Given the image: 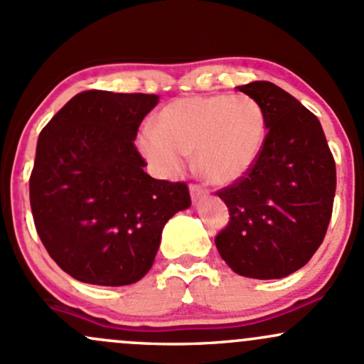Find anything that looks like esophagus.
Wrapping results in <instances>:
<instances>
[{
    "mask_svg": "<svg viewBox=\"0 0 364 364\" xmlns=\"http://www.w3.org/2000/svg\"><path fill=\"white\" fill-rule=\"evenodd\" d=\"M190 195L191 198H193V202H197V200H202V198H205L209 193H207V190H203L202 186L190 185Z\"/></svg>",
    "mask_w": 364,
    "mask_h": 364,
    "instance_id": "obj_1",
    "label": "esophagus"
}]
</instances>
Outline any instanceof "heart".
I'll use <instances>...</instances> for the list:
<instances>
[{"mask_svg":"<svg viewBox=\"0 0 364 364\" xmlns=\"http://www.w3.org/2000/svg\"><path fill=\"white\" fill-rule=\"evenodd\" d=\"M267 136L266 115L250 97L179 98L159 112L154 127L143 129L139 150L151 169L174 178L186 155L213 185H233L257 164Z\"/></svg>","mask_w":364,"mask_h":364,"instance_id":"b5f03b06","label":"heart"}]
</instances>
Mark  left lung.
I'll return each instance as SVG.
<instances>
[{"label": "left lung", "mask_w": 364, "mask_h": 364, "mask_svg": "<svg viewBox=\"0 0 364 364\" xmlns=\"http://www.w3.org/2000/svg\"><path fill=\"white\" fill-rule=\"evenodd\" d=\"M261 105L267 136L245 178L218 195L230 223L215 237L219 255L237 274L277 279L309 262L333 209V155L318 117L273 82L238 86Z\"/></svg>", "instance_id": "8db88e82"}]
</instances>
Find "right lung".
Instances as JSON below:
<instances>
[{
	"instance_id": "add662e5",
	"label": "right lung",
	"mask_w": 364,
	"mask_h": 364,
	"mask_svg": "<svg viewBox=\"0 0 364 364\" xmlns=\"http://www.w3.org/2000/svg\"><path fill=\"white\" fill-rule=\"evenodd\" d=\"M157 95L82 91L43 127L29 179L36 231L72 278L103 287L149 273L162 228L191 205L186 183L154 179L134 146Z\"/></svg>"
}]
</instances>
